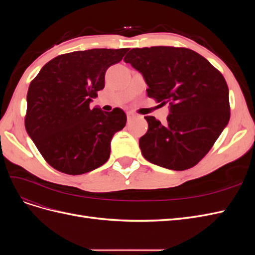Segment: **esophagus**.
Instances as JSON below:
<instances>
[{"label":"esophagus","instance_id":"obj_1","mask_svg":"<svg viewBox=\"0 0 255 255\" xmlns=\"http://www.w3.org/2000/svg\"><path fill=\"white\" fill-rule=\"evenodd\" d=\"M136 117V116L134 115V114H132V113H128V122H130L132 120H134V118Z\"/></svg>","mask_w":255,"mask_h":255}]
</instances>
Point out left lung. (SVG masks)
Here are the masks:
<instances>
[{
    "label": "left lung",
    "instance_id": "1",
    "mask_svg": "<svg viewBox=\"0 0 255 255\" xmlns=\"http://www.w3.org/2000/svg\"><path fill=\"white\" fill-rule=\"evenodd\" d=\"M148 85L146 95L169 103L165 125L145 116L148 132L139 139L150 163L182 171L196 166L212 149L230 120L229 88L206 58L186 48L132 49L125 57Z\"/></svg>",
    "mask_w": 255,
    "mask_h": 255
}]
</instances>
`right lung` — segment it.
Returning <instances> with one entry per match:
<instances>
[{"instance_id": "add662e5", "label": "right lung", "mask_w": 255, "mask_h": 255, "mask_svg": "<svg viewBox=\"0 0 255 255\" xmlns=\"http://www.w3.org/2000/svg\"><path fill=\"white\" fill-rule=\"evenodd\" d=\"M128 49H91L63 54L45 64L27 91L25 128L42 157L56 170L79 175L110 158L111 141L126 127L116 107L90 109L105 86V72Z\"/></svg>"}]
</instances>
